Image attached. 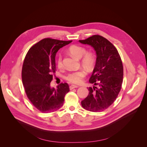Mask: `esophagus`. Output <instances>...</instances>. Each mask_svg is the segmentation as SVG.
I'll return each mask as SVG.
<instances>
[{"label":"esophagus","instance_id":"34e87169","mask_svg":"<svg viewBox=\"0 0 147 147\" xmlns=\"http://www.w3.org/2000/svg\"><path fill=\"white\" fill-rule=\"evenodd\" d=\"M78 87H79L78 86L74 85V84H71V85L69 86V88H70V90H72V89H74V88H78Z\"/></svg>","mask_w":147,"mask_h":147}]
</instances>
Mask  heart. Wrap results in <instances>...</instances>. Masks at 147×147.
I'll use <instances>...</instances> for the list:
<instances>
[{"instance_id": "heart-1", "label": "heart", "mask_w": 147, "mask_h": 147, "mask_svg": "<svg viewBox=\"0 0 147 147\" xmlns=\"http://www.w3.org/2000/svg\"><path fill=\"white\" fill-rule=\"evenodd\" d=\"M69 51L74 56L78 59H81L83 56L86 53V50L85 48L78 45L71 46L69 48ZM56 63L59 68L63 67V56L61 54L57 56ZM82 63L86 66H90L92 63V56L90 54H86L83 57ZM86 72L85 70L83 69H80L69 73L66 76V80L70 83L80 84L83 82V79L86 77Z\"/></svg>"}]
</instances>
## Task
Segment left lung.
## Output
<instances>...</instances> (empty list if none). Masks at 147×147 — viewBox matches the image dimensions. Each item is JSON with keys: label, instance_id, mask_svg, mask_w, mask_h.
<instances>
[{"label": "left lung", "instance_id": "obj_1", "mask_svg": "<svg viewBox=\"0 0 147 147\" xmlns=\"http://www.w3.org/2000/svg\"><path fill=\"white\" fill-rule=\"evenodd\" d=\"M79 42L91 45L97 56L94 69L89 80L94 86L88 88L89 94L81 104L90 112H102L113 103L121 90L123 78L121 57L113 44L100 35H92Z\"/></svg>", "mask_w": 147, "mask_h": 147}]
</instances>
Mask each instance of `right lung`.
<instances>
[{"mask_svg":"<svg viewBox=\"0 0 147 147\" xmlns=\"http://www.w3.org/2000/svg\"><path fill=\"white\" fill-rule=\"evenodd\" d=\"M72 42L44 38L31 47L25 57L22 68L25 92L31 103L41 112L59 109L70 91L67 83H61L55 89L51 87L50 83L56 72V53Z\"/></svg>","mask_w":147,"mask_h":147,"instance_id":"obj_1","label":"right lung"}]
</instances>
